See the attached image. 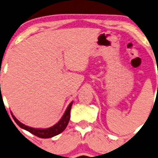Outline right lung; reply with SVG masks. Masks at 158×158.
Here are the masks:
<instances>
[{
	"instance_id": "obj_1",
	"label": "right lung",
	"mask_w": 158,
	"mask_h": 158,
	"mask_svg": "<svg viewBox=\"0 0 158 158\" xmlns=\"http://www.w3.org/2000/svg\"><path fill=\"white\" fill-rule=\"evenodd\" d=\"M72 105H73V102L69 105V106L66 109V111H65L64 114L62 117V118L59 121L58 123L56 124L53 126L50 127L49 128H45V129H40V128H33L31 127L27 126V125H23L21 122H19L15 117H14V114L11 113V115H12L13 118H14V122L17 124L19 127H20L21 128L27 130V131L30 132L33 135H36V136L39 137L41 138H52V137L56 136V135H59L61 132H63L65 130L67 126L68 123H69V121L70 118V110H71Z\"/></svg>"
}]
</instances>
